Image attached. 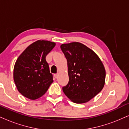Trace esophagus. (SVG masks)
<instances>
[{
    "mask_svg": "<svg viewBox=\"0 0 129 129\" xmlns=\"http://www.w3.org/2000/svg\"><path fill=\"white\" fill-rule=\"evenodd\" d=\"M54 77H55V79H56V78H58V74H54Z\"/></svg>",
    "mask_w": 129,
    "mask_h": 129,
    "instance_id": "obj_1",
    "label": "esophagus"
}]
</instances>
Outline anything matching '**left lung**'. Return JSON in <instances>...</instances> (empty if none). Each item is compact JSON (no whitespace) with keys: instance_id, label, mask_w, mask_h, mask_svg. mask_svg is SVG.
<instances>
[{"instance_id":"8db88e82","label":"left lung","mask_w":129,"mask_h":129,"mask_svg":"<svg viewBox=\"0 0 129 129\" xmlns=\"http://www.w3.org/2000/svg\"><path fill=\"white\" fill-rule=\"evenodd\" d=\"M61 49L67 60L69 77L63 93L74 103L89 102L105 85L103 63L93 50L79 42L62 44Z\"/></svg>"}]
</instances>
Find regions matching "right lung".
Instances as JSON below:
<instances>
[{"mask_svg":"<svg viewBox=\"0 0 129 129\" xmlns=\"http://www.w3.org/2000/svg\"><path fill=\"white\" fill-rule=\"evenodd\" d=\"M56 45L48 40H37L28 46L17 58L14 80L18 90L31 100L40 98L53 83L46 56Z\"/></svg>","mask_w":129,"mask_h":129,"instance_id":"1","label":"right lung"}]
</instances>
